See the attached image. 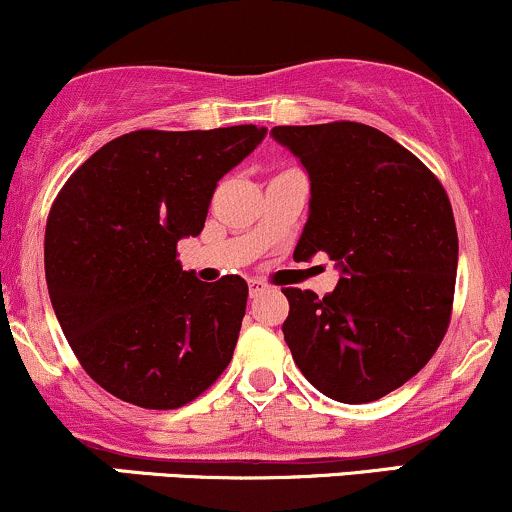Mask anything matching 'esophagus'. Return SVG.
I'll list each match as a JSON object with an SVG mask.
<instances>
[{
    "label": "esophagus",
    "instance_id": "esophagus-1",
    "mask_svg": "<svg viewBox=\"0 0 512 512\" xmlns=\"http://www.w3.org/2000/svg\"><path fill=\"white\" fill-rule=\"evenodd\" d=\"M248 286H250V298L260 296V293L267 289V284H264V281H260V279H250Z\"/></svg>",
    "mask_w": 512,
    "mask_h": 512
}]
</instances>
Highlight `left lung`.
Instances as JSON below:
<instances>
[{
  "label": "left lung",
  "instance_id": "obj_1",
  "mask_svg": "<svg viewBox=\"0 0 512 512\" xmlns=\"http://www.w3.org/2000/svg\"><path fill=\"white\" fill-rule=\"evenodd\" d=\"M310 175V216L296 260L325 252L342 267L327 296L289 298L284 339L322 395L375 402L414 378L448 332L457 228L445 187L380 129L337 120L274 127Z\"/></svg>",
  "mask_w": 512,
  "mask_h": 512
}]
</instances>
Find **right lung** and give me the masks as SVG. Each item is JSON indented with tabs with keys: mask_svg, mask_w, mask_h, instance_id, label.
<instances>
[{
	"mask_svg": "<svg viewBox=\"0 0 512 512\" xmlns=\"http://www.w3.org/2000/svg\"><path fill=\"white\" fill-rule=\"evenodd\" d=\"M267 129H137L69 175L45 226V279L81 368L144 409H178L219 380L248 284L182 272L178 240L204 228L216 182Z\"/></svg>",
	"mask_w": 512,
	"mask_h": 512,
	"instance_id": "add662e5",
	"label": "right lung"
}]
</instances>
